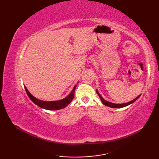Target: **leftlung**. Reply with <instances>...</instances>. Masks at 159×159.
<instances>
[{
    "label": "left lung",
    "instance_id": "1",
    "mask_svg": "<svg viewBox=\"0 0 159 159\" xmlns=\"http://www.w3.org/2000/svg\"><path fill=\"white\" fill-rule=\"evenodd\" d=\"M96 93L98 95V96L100 97V98L101 100V102H102L103 104H104L105 106H107V107H111V108H122V107H126L128 105H129V104L133 103L134 102H135V101L139 98L140 97L141 95L138 96L136 98H134V100H133L132 101H130V102H126V103H123V104H115V103H112V102H109V101H107L104 100L103 98L101 96L100 94L99 93V92H98V90L96 89Z\"/></svg>",
    "mask_w": 159,
    "mask_h": 159
}]
</instances>
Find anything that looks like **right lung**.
Masks as SVG:
<instances>
[{
	"mask_svg": "<svg viewBox=\"0 0 159 159\" xmlns=\"http://www.w3.org/2000/svg\"><path fill=\"white\" fill-rule=\"evenodd\" d=\"M76 87V85L74 87L72 92H71L69 95L66 96L65 98L60 100H57V101H43V100H39L38 98H35L33 95H31V93L29 92L28 89H26V87L25 86V89L26 90V93H27V95L29 97V98L31 99L33 102L36 104V105H38V107L44 109L55 111V110H59V109H63V108L66 107L71 102H72L74 97V91H75Z\"/></svg>",
	"mask_w": 159,
	"mask_h": 159,
	"instance_id": "right-lung-1",
	"label": "right lung"
}]
</instances>
